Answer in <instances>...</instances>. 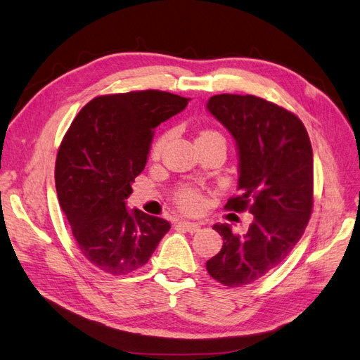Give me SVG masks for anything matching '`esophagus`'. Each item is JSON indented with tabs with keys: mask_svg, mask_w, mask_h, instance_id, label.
<instances>
[{
	"mask_svg": "<svg viewBox=\"0 0 360 360\" xmlns=\"http://www.w3.org/2000/svg\"><path fill=\"white\" fill-rule=\"evenodd\" d=\"M178 227L184 229L185 231H188V233H195V231L200 230L199 224L190 223V221H187V219H182V221H178Z\"/></svg>",
	"mask_w": 360,
	"mask_h": 360,
	"instance_id": "1",
	"label": "esophagus"
}]
</instances>
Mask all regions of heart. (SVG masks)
<instances>
[{"label":"heart","mask_w":360,"mask_h":360,"mask_svg":"<svg viewBox=\"0 0 360 360\" xmlns=\"http://www.w3.org/2000/svg\"><path fill=\"white\" fill-rule=\"evenodd\" d=\"M202 136H221V134L214 131V130H206V131H202V134L199 137H202ZM166 142H167V134L160 136L153 143V146H150V155L158 157L161 154V150H163ZM176 203L182 207L184 211H195L202 206L203 199H202L200 193L197 190L190 188V187H184L176 194Z\"/></svg>","instance_id":"heart-1"}]
</instances>
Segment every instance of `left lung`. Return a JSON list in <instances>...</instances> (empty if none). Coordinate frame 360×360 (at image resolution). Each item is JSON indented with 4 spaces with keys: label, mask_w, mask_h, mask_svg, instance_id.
Instances as JSON below:
<instances>
[{
    "label": "left lung",
    "mask_w": 360,
    "mask_h": 360,
    "mask_svg": "<svg viewBox=\"0 0 360 360\" xmlns=\"http://www.w3.org/2000/svg\"><path fill=\"white\" fill-rule=\"evenodd\" d=\"M207 109L235 137L239 190L227 211L254 215L243 236L215 224L223 248L206 262L227 287L252 284L281 264L302 238L314 206V166L305 125L293 112L256 96L218 94Z\"/></svg>",
    "instance_id": "left-lung-1"
}]
</instances>
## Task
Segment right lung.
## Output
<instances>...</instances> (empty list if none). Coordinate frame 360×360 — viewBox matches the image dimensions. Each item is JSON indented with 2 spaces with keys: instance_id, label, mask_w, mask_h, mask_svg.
Wrapping results in <instances>:
<instances>
[{
  "instance_id": "add662e5",
  "label": "right lung",
  "mask_w": 360,
  "mask_h": 360,
  "mask_svg": "<svg viewBox=\"0 0 360 360\" xmlns=\"http://www.w3.org/2000/svg\"><path fill=\"white\" fill-rule=\"evenodd\" d=\"M188 98L146 89L92 98L63 137L55 161L58 200L84 257L110 275L130 274L153 256L170 224L127 211L131 182L145 169L154 129Z\"/></svg>"
}]
</instances>
